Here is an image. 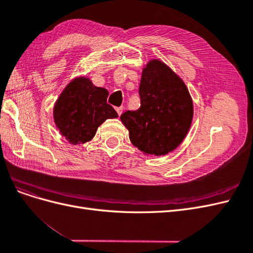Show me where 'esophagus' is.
<instances>
[{
  "mask_svg": "<svg viewBox=\"0 0 253 253\" xmlns=\"http://www.w3.org/2000/svg\"><path fill=\"white\" fill-rule=\"evenodd\" d=\"M116 111H117V113H118V115L120 116V115L124 113V108H122V106H120V108H117L116 109Z\"/></svg>",
  "mask_w": 253,
  "mask_h": 253,
  "instance_id": "esophagus-1",
  "label": "esophagus"
}]
</instances>
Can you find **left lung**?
Returning a JSON list of instances; mask_svg holds the SVG:
<instances>
[{
	"instance_id": "1",
	"label": "left lung",
	"mask_w": 253,
	"mask_h": 253,
	"mask_svg": "<svg viewBox=\"0 0 253 253\" xmlns=\"http://www.w3.org/2000/svg\"><path fill=\"white\" fill-rule=\"evenodd\" d=\"M140 108L120 120L129 140L145 155L164 156L185 139L193 119V100L185 82L170 66L152 59L143 66Z\"/></svg>"
}]
</instances>
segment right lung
<instances>
[{
	"mask_svg": "<svg viewBox=\"0 0 253 253\" xmlns=\"http://www.w3.org/2000/svg\"><path fill=\"white\" fill-rule=\"evenodd\" d=\"M106 88L96 86L87 77H76L62 90L53 105V121L71 144H83L94 138L98 127L118 114L108 100Z\"/></svg>",
	"mask_w": 253,
	"mask_h": 253,
	"instance_id": "1",
	"label": "right lung"
}]
</instances>
